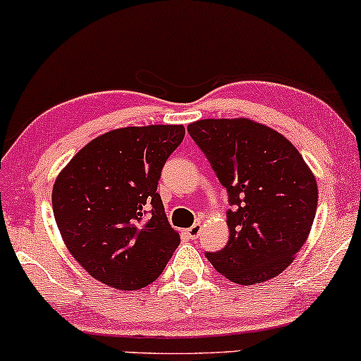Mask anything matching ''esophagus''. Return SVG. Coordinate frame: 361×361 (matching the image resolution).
<instances>
[{"mask_svg": "<svg viewBox=\"0 0 361 361\" xmlns=\"http://www.w3.org/2000/svg\"><path fill=\"white\" fill-rule=\"evenodd\" d=\"M185 233H186V235H188L190 239H197L198 235H200V233H202V226H200V222L193 224V226H192V227H188V229H186Z\"/></svg>", "mask_w": 361, "mask_h": 361, "instance_id": "1", "label": "esophagus"}]
</instances>
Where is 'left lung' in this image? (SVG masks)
<instances>
[{"label":"left lung","mask_w":361,"mask_h":361,"mask_svg":"<svg viewBox=\"0 0 361 361\" xmlns=\"http://www.w3.org/2000/svg\"><path fill=\"white\" fill-rule=\"evenodd\" d=\"M229 195L226 247L205 252L227 280L261 283L280 275L304 246L317 209V183L300 152L273 128L247 118L188 126Z\"/></svg>","instance_id":"8db88e82"}]
</instances>
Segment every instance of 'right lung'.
<instances>
[{
  "label": "right lung",
  "instance_id": "obj_1",
  "mask_svg": "<svg viewBox=\"0 0 361 361\" xmlns=\"http://www.w3.org/2000/svg\"><path fill=\"white\" fill-rule=\"evenodd\" d=\"M183 126L126 127L93 139L52 190L62 239L93 279L118 290L147 287L180 244L157 190Z\"/></svg>",
  "mask_w": 361,
  "mask_h": 361
}]
</instances>
